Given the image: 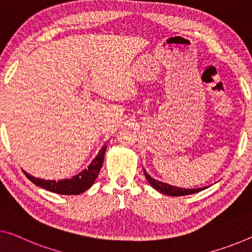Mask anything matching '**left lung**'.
I'll return each instance as SVG.
<instances>
[{
  "instance_id": "1",
  "label": "left lung",
  "mask_w": 252,
  "mask_h": 252,
  "mask_svg": "<svg viewBox=\"0 0 252 252\" xmlns=\"http://www.w3.org/2000/svg\"><path fill=\"white\" fill-rule=\"evenodd\" d=\"M144 175L146 177V179L150 183V185L152 186L154 189H157L158 191H160L162 193H164V195H168V196H185V195H191V193H195V192H199L204 190V189H206L207 187H204V188H197V189H185V188H179V187H175V186H171V185H168V184H164V183H161V181L153 179L152 177L148 175V172L144 170Z\"/></svg>"
}]
</instances>
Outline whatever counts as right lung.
<instances>
[{"label":"right lung","instance_id":"obj_1","mask_svg":"<svg viewBox=\"0 0 252 252\" xmlns=\"http://www.w3.org/2000/svg\"><path fill=\"white\" fill-rule=\"evenodd\" d=\"M107 146L100 150L98 156L94 158V160L91 162V164L88 166V169H84L82 172L79 175L72 177L71 179H64V180H45L39 179V178H34L30 176L26 171L25 175L30 181H32L34 185L39 186V187L49 190L52 192L61 193V195H79L94 185V180L98 177L100 169H101L103 163L104 153H106Z\"/></svg>","mask_w":252,"mask_h":252}]
</instances>
